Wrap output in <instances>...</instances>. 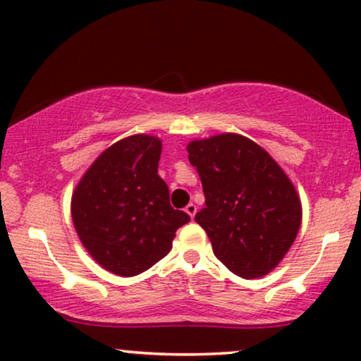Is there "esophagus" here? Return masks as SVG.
I'll use <instances>...</instances> for the list:
<instances>
[{
    "label": "esophagus",
    "instance_id": "esophagus-1",
    "mask_svg": "<svg viewBox=\"0 0 361 361\" xmlns=\"http://www.w3.org/2000/svg\"><path fill=\"white\" fill-rule=\"evenodd\" d=\"M185 212L190 214V218L191 220H193L195 218V214H196V204L195 203H190V204H186V208H185Z\"/></svg>",
    "mask_w": 361,
    "mask_h": 361
}]
</instances>
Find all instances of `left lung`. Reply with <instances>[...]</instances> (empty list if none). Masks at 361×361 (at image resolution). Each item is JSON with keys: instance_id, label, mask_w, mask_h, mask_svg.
<instances>
[{"instance_id": "8db88e82", "label": "left lung", "mask_w": 361, "mask_h": 361, "mask_svg": "<svg viewBox=\"0 0 361 361\" xmlns=\"http://www.w3.org/2000/svg\"><path fill=\"white\" fill-rule=\"evenodd\" d=\"M186 152L207 204L195 220L207 231L214 257L245 280L275 270L303 214L286 173L267 149L238 133L193 140Z\"/></svg>"}]
</instances>
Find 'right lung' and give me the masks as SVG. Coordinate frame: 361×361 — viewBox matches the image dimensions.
<instances>
[{
	"instance_id": "obj_1",
	"label": "right lung",
	"mask_w": 361,
	"mask_h": 361,
	"mask_svg": "<svg viewBox=\"0 0 361 361\" xmlns=\"http://www.w3.org/2000/svg\"><path fill=\"white\" fill-rule=\"evenodd\" d=\"M161 140L126 136L91 163L71 196V218L86 252L104 270L135 276L165 258L190 216L170 204L158 175Z\"/></svg>"
}]
</instances>
